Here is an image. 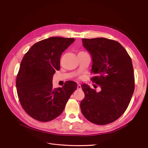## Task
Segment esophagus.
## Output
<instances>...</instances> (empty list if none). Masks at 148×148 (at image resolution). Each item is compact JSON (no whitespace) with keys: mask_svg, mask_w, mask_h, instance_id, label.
Returning a JSON list of instances; mask_svg holds the SVG:
<instances>
[{"mask_svg":"<svg viewBox=\"0 0 148 148\" xmlns=\"http://www.w3.org/2000/svg\"><path fill=\"white\" fill-rule=\"evenodd\" d=\"M78 89H82V86H81V84H78Z\"/></svg>","mask_w":148,"mask_h":148,"instance_id":"34e87169","label":"esophagus"}]
</instances>
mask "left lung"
I'll list each match as a JSON object with an SVG mask.
<instances>
[{
    "instance_id": "1",
    "label": "left lung",
    "mask_w": 148,
    "mask_h": 148,
    "mask_svg": "<svg viewBox=\"0 0 148 148\" xmlns=\"http://www.w3.org/2000/svg\"><path fill=\"white\" fill-rule=\"evenodd\" d=\"M83 46L91 53V80L99 85L97 92L88 85L82 88L84 98L80 108L84 117L96 125H104L117 120L126 110L135 89L131 57L117 41L104 38L82 39Z\"/></svg>"
}]
</instances>
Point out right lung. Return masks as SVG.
<instances>
[{"instance_id":"obj_1","label":"right lung","mask_w":148,"mask_h":148,"mask_svg":"<svg viewBox=\"0 0 148 148\" xmlns=\"http://www.w3.org/2000/svg\"><path fill=\"white\" fill-rule=\"evenodd\" d=\"M74 38L51 37L34 44L25 53L16 79L17 95L27 114L40 122L59 116L77 84L67 81L62 88H52V77L60 70L62 52Z\"/></svg>"}]
</instances>
